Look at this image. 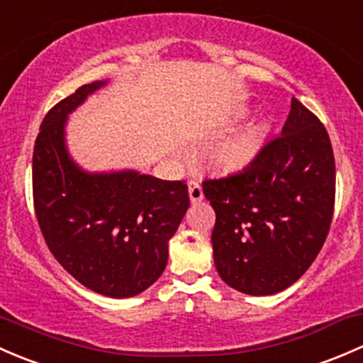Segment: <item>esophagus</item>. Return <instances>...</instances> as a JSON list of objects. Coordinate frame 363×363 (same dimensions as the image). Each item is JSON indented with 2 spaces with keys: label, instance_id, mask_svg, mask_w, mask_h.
I'll use <instances>...</instances> for the list:
<instances>
[{
  "label": "esophagus",
  "instance_id": "esophagus-1",
  "mask_svg": "<svg viewBox=\"0 0 363 363\" xmlns=\"http://www.w3.org/2000/svg\"><path fill=\"white\" fill-rule=\"evenodd\" d=\"M189 196H190V201H192V204L201 203V201L204 199L203 186H201V183L197 180H190L189 182Z\"/></svg>",
  "mask_w": 363,
  "mask_h": 363
}]
</instances>
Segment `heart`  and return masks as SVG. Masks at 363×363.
<instances>
[{
  "label": "heart",
  "instance_id": "heart-1",
  "mask_svg": "<svg viewBox=\"0 0 363 363\" xmlns=\"http://www.w3.org/2000/svg\"><path fill=\"white\" fill-rule=\"evenodd\" d=\"M265 140V125L260 122L246 125L213 152L216 166L227 173H238L252 166L260 155Z\"/></svg>",
  "mask_w": 363,
  "mask_h": 363
}]
</instances>
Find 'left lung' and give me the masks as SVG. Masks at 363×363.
Listing matches in <instances>:
<instances>
[{
  "label": "left lung",
  "instance_id": "8db88e82",
  "mask_svg": "<svg viewBox=\"0 0 363 363\" xmlns=\"http://www.w3.org/2000/svg\"><path fill=\"white\" fill-rule=\"evenodd\" d=\"M203 192L216 213L211 242L220 278L250 295L289 289L315 262L334 215L327 129L292 98L281 136L246 169L204 180Z\"/></svg>",
  "mask_w": 363,
  "mask_h": 363
}]
</instances>
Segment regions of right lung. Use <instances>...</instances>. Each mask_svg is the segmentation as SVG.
Here are the masks:
<instances>
[{
	"label": "right lung",
	"mask_w": 363,
	"mask_h": 363,
	"mask_svg": "<svg viewBox=\"0 0 363 363\" xmlns=\"http://www.w3.org/2000/svg\"><path fill=\"white\" fill-rule=\"evenodd\" d=\"M103 85H82L45 115L33 152V201L57 262L92 292L124 298L164 272L167 245L190 199L183 182L133 169L89 173L71 159L68 115Z\"/></svg>",
	"instance_id": "right-lung-1"
}]
</instances>
